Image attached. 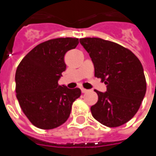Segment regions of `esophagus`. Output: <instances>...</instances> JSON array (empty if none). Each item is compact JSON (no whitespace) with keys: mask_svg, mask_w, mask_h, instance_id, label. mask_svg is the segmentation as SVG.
Segmentation results:
<instances>
[{"mask_svg":"<svg viewBox=\"0 0 156 156\" xmlns=\"http://www.w3.org/2000/svg\"><path fill=\"white\" fill-rule=\"evenodd\" d=\"M87 89H86V88H81V93H87Z\"/></svg>","mask_w":156,"mask_h":156,"instance_id":"1","label":"esophagus"}]
</instances>
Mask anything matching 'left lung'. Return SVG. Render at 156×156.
Listing matches in <instances>:
<instances>
[{
    "label": "left lung",
    "instance_id": "1",
    "mask_svg": "<svg viewBox=\"0 0 156 156\" xmlns=\"http://www.w3.org/2000/svg\"><path fill=\"white\" fill-rule=\"evenodd\" d=\"M80 43L89 54L94 76L107 85V92L94 90L98 101L91 107L93 117L109 128L131 120L145 96L147 83L139 59L129 49L101 38H81Z\"/></svg>",
    "mask_w": 156,
    "mask_h": 156
}]
</instances>
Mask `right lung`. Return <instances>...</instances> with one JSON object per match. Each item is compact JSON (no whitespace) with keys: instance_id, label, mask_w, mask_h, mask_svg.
I'll use <instances>...</instances> for the list:
<instances>
[{"instance_id":"obj_1","label":"right lung","mask_w":156,"mask_h":156,"mask_svg":"<svg viewBox=\"0 0 156 156\" xmlns=\"http://www.w3.org/2000/svg\"><path fill=\"white\" fill-rule=\"evenodd\" d=\"M77 38H55L40 43L24 57L15 73V92L21 110L34 126L53 129L65 122L81 89L59 86L66 70L64 55Z\"/></svg>"}]
</instances>
